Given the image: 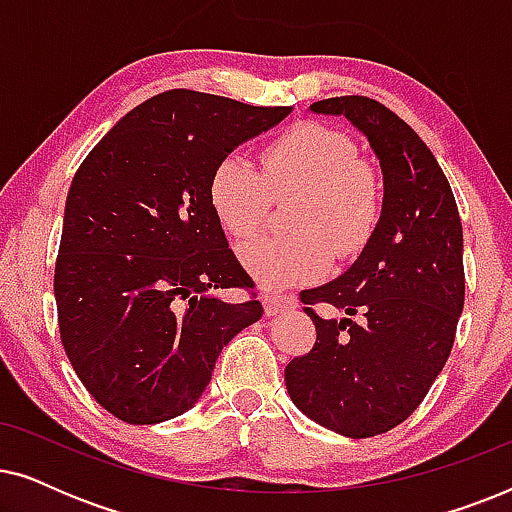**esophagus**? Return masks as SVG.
Segmentation results:
<instances>
[{
    "instance_id": "esophagus-1",
    "label": "esophagus",
    "mask_w": 512,
    "mask_h": 512,
    "mask_svg": "<svg viewBox=\"0 0 512 512\" xmlns=\"http://www.w3.org/2000/svg\"><path fill=\"white\" fill-rule=\"evenodd\" d=\"M296 305H298L296 298H291V296H265L263 298V307H265V314H268V317H279V314L293 310Z\"/></svg>"
}]
</instances>
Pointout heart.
Wrapping results in <instances>:
<instances>
[{"instance_id": "obj_1", "label": "heart", "mask_w": 512, "mask_h": 512, "mask_svg": "<svg viewBox=\"0 0 512 512\" xmlns=\"http://www.w3.org/2000/svg\"><path fill=\"white\" fill-rule=\"evenodd\" d=\"M270 191H303L293 212L296 233L263 235L240 244L242 268L268 289H286L324 275L335 256L359 254L380 216L377 174L356 158L342 132L300 123L275 139L263 156V174L242 156L223 158L212 174L209 198L230 235H254L270 209Z\"/></svg>"}]
</instances>
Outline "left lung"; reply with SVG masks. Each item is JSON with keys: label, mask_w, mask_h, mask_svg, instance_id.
<instances>
[{"label": "left lung", "mask_w": 512, "mask_h": 512, "mask_svg": "<svg viewBox=\"0 0 512 512\" xmlns=\"http://www.w3.org/2000/svg\"><path fill=\"white\" fill-rule=\"evenodd\" d=\"M310 111L345 116L368 139L382 172V209L356 261L300 293L317 342L286 366L284 382L312 422L370 438L415 412L452 352L464 310V233L438 160L394 111L359 95L314 102ZM317 302L346 317L319 318L309 307Z\"/></svg>", "instance_id": "obj_1"}]
</instances>
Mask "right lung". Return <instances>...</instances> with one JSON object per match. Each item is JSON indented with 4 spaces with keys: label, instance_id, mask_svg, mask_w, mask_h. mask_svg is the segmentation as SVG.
I'll use <instances>...</instances> for the list:
<instances>
[{
    "label": "right lung",
    "instance_id": "right-lung-1",
    "mask_svg": "<svg viewBox=\"0 0 512 512\" xmlns=\"http://www.w3.org/2000/svg\"><path fill=\"white\" fill-rule=\"evenodd\" d=\"M293 107L167 90L125 114L74 174L55 263L60 338L90 396L128 424L191 410L221 349L263 317L209 198L216 165Z\"/></svg>",
    "mask_w": 512,
    "mask_h": 512
}]
</instances>
